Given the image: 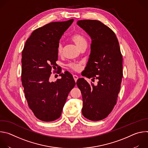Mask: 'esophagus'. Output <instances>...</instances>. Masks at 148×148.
Instances as JSON below:
<instances>
[{"label": "esophagus", "mask_w": 148, "mask_h": 148, "mask_svg": "<svg viewBox=\"0 0 148 148\" xmlns=\"http://www.w3.org/2000/svg\"><path fill=\"white\" fill-rule=\"evenodd\" d=\"M73 78H74V79L75 80V81L77 82V79L78 78V77L77 75H73Z\"/></svg>", "instance_id": "1"}]
</instances>
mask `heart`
<instances>
[{
	"label": "heart",
	"mask_w": 148,
	"mask_h": 148,
	"mask_svg": "<svg viewBox=\"0 0 148 148\" xmlns=\"http://www.w3.org/2000/svg\"><path fill=\"white\" fill-rule=\"evenodd\" d=\"M71 40L74 43L81 49L84 45H87V40L86 38L80 34H75L71 37ZM57 51L58 55H61L62 53V46L61 43H59L57 46ZM82 66V62H73L69 64V66L74 71H78L80 70Z\"/></svg>",
	"instance_id": "heart-1"
}]
</instances>
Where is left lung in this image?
I'll return each mask as SVG.
<instances>
[{
    "label": "left lung",
    "mask_w": 148,
    "mask_h": 148,
    "mask_svg": "<svg viewBox=\"0 0 148 148\" xmlns=\"http://www.w3.org/2000/svg\"><path fill=\"white\" fill-rule=\"evenodd\" d=\"M77 24L91 38L84 76L98 79L95 86L83 78L77 81L82 96V113L89 120L100 121L111 113L116 103L123 77L122 56L115 34L100 21L78 20Z\"/></svg>",
    "instance_id": "left-lung-1"
}]
</instances>
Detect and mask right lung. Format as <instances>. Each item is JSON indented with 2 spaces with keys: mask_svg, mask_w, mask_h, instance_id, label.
Here are the masks:
<instances>
[{
  "mask_svg": "<svg viewBox=\"0 0 148 148\" xmlns=\"http://www.w3.org/2000/svg\"><path fill=\"white\" fill-rule=\"evenodd\" d=\"M73 21L51 22L37 29L22 51V82L25 97L30 109L41 121L50 122L60 117L68 95L75 86L70 73L60 74V79L50 80L51 70L57 65L60 39Z\"/></svg>",
  "mask_w": 148,
  "mask_h": 148,
  "instance_id": "obj_1",
  "label": "right lung"
}]
</instances>
